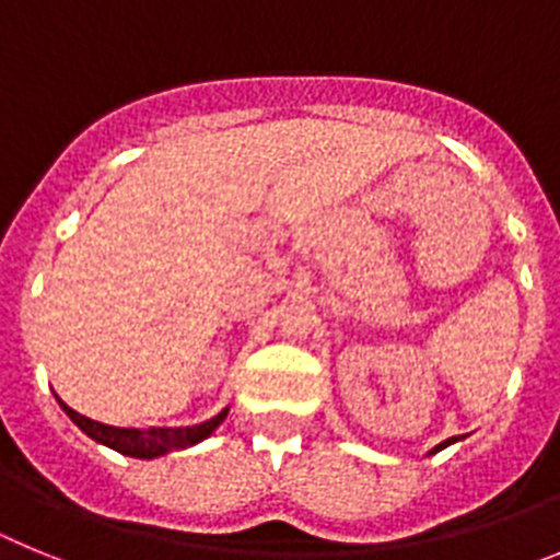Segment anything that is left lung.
Returning a JSON list of instances; mask_svg holds the SVG:
<instances>
[{
    "label": "left lung",
    "instance_id": "obj_1",
    "mask_svg": "<svg viewBox=\"0 0 560 560\" xmlns=\"http://www.w3.org/2000/svg\"><path fill=\"white\" fill-rule=\"evenodd\" d=\"M457 440H459V438H452V440H446V443H440V446H434V448H432V454H434V452H440V448H446L448 443H457Z\"/></svg>",
    "mask_w": 560,
    "mask_h": 560
}]
</instances>
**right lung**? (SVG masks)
<instances>
[{
    "mask_svg": "<svg viewBox=\"0 0 560 560\" xmlns=\"http://www.w3.org/2000/svg\"><path fill=\"white\" fill-rule=\"evenodd\" d=\"M58 398V395H56ZM63 412L69 415V420L75 423L81 432H86L89 438L103 443V446L114 448V452L126 454V457L137 459H153L162 457V454L173 452V448H187L201 443L205 438H210L215 429L224 423L226 412L230 409H221L215 418L205 420V423H196V427H179V429H120V427H106V423H97V420H89L86 415L75 412L72 407H67L61 398H58Z\"/></svg>",
    "mask_w": 560,
    "mask_h": 560,
    "instance_id": "1",
    "label": "right lung"
}]
</instances>
